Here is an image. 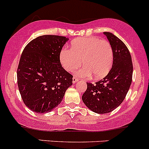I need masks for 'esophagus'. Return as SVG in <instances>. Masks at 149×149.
Instances as JSON below:
<instances>
[{"instance_id": "obj_1", "label": "esophagus", "mask_w": 149, "mask_h": 149, "mask_svg": "<svg viewBox=\"0 0 149 149\" xmlns=\"http://www.w3.org/2000/svg\"><path fill=\"white\" fill-rule=\"evenodd\" d=\"M77 81H79V79H77V78H76V77H74V76H73V83L76 84Z\"/></svg>"}]
</instances>
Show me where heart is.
Masks as SVG:
<instances>
[{
    "instance_id": "obj_1",
    "label": "heart",
    "mask_w": 149,
    "mask_h": 149,
    "mask_svg": "<svg viewBox=\"0 0 149 149\" xmlns=\"http://www.w3.org/2000/svg\"><path fill=\"white\" fill-rule=\"evenodd\" d=\"M82 63L84 66L75 71L82 78L101 79L110 71L113 64V50L110 43L97 37H82L73 40L70 49L63 48L59 60L63 68L71 72Z\"/></svg>"
}]
</instances>
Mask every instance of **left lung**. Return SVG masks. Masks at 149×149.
<instances>
[{"mask_svg":"<svg viewBox=\"0 0 149 149\" xmlns=\"http://www.w3.org/2000/svg\"><path fill=\"white\" fill-rule=\"evenodd\" d=\"M113 50V64L109 73L96 84H87L82 96L86 106L95 113L110 112L125 98L133 77L131 55L125 45L110 32H104Z\"/></svg>","mask_w":149,"mask_h":149,"instance_id":"obj_1","label":"left lung"}]
</instances>
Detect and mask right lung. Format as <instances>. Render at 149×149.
I'll return each mask as SVG.
<instances>
[{
    "instance_id": "right-lung-1",
    "label": "right lung",
    "mask_w": 149,
    "mask_h": 149,
    "mask_svg": "<svg viewBox=\"0 0 149 149\" xmlns=\"http://www.w3.org/2000/svg\"><path fill=\"white\" fill-rule=\"evenodd\" d=\"M68 38L42 35L25 47L17 70L18 87L23 102L37 113L52 111L72 85L73 76L62 67L59 55Z\"/></svg>"
}]
</instances>
